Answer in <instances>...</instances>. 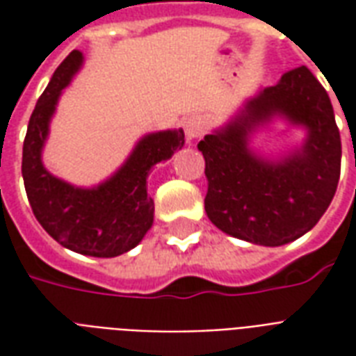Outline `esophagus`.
<instances>
[{"label":"esophagus","mask_w":356,"mask_h":356,"mask_svg":"<svg viewBox=\"0 0 356 356\" xmlns=\"http://www.w3.org/2000/svg\"><path fill=\"white\" fill-rule=\"evenodd\" d=\"M183 129H185L186 139H198L208 129V118L202 114H193L183 122Z\"/></svg>","instance_id":"esophagus-1"}]
</instances>
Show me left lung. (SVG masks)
Listing matches in <instances>:
<instances>
[{
    "label": "left lung",
    "instance_id": "8db88e82",
    "mask_svg": "<svg viewBox=\"0 0 356 356\" xmlns=\"http://www.w3.org/2000/svg\"><path fill=\"white\" fill-rule=\"evenodd\" d=\"M278 113L305 124L301 151L265 163L247 148V133ZM206 160L209 221L234 238L282 246L318 223L334 198L341 171V139L334 108L307 66L284 74L263 89L223 131L198 143Z\"/></svg>",
    "mask_w": 356,
    "mask_h": 356
}]
</instances>
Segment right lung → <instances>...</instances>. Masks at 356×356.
I'll list each match as a JSON object with an SVG mask.
<instances>
[{
	"instance_id": "right-lung-1",
	"label": "right lung",
	"mask_w": 356,
	"mask_h": 356,
	"mask_svg": "<svg viewBox=\"0 0 356 356\" xmlns=\"http://www.w3.org/2000/svg\"><path fill=\"white\" fill-rule=\"evenodd\" d=\"M80 65L81 53L72 51L35 102L22 147V179L35 219L60 246L91 257H116L137 246L152 227L154 202L147 194L148 173L185 145V133L147 135L122 170L97 188H76L53 177L43 168L42 148L60 91Z\"/></svg>"
}]
</instances>
